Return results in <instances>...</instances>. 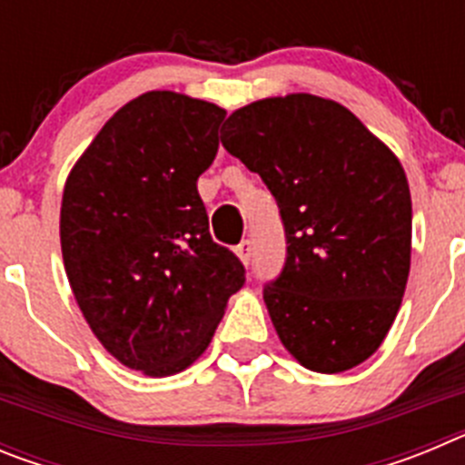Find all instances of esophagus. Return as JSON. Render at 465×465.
<instances>
[{
	"label": "esophagus",
	"mask_w": 465,
	"mask_h": 465,
	"mask_svg": "<svg viewBox=\"0 0 465 465\" xmlns=\"http://www.w3.org/2000/svg\"><path fill=\"white\" fill-rule=\"evenodd\" d=\"M235 253L240 256V261L244 262V265H249V262H252V253H253V242L252 240H242L240 244L235 246Z\"/></svg>",
	"instance_id": "obj_1"
}]
</instances>
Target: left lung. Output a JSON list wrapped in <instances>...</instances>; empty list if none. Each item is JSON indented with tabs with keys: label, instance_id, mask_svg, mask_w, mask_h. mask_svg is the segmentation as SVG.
<instances>
[{
	"label": "left lung",
	"instance_id": "obj_1",
	"mask_svg": "<svg viewBox=\"0 0 465 465\" xmlns=\"http://www.w3.org/2000/svg\"><path fill=\"white\" fill-rule=\"evenodd\" d=\"M221 142L277 200L286 258L262 298L283 347L314 372L363 363L410 274L412 200L398 158L351 111L314 94L242 106Z\"/></svg>",
	"mask_w": 465,
	"mask_h": 465
}]
</instances>
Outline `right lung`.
<instances>
[{
  "label": "right lung",
  "mask_w": 465,
  "mask_h": 465,
  "mask_svg": "<svg viewBox=\"0 0 465 465\" xmlns=\"http://www.w3.org/2000/svg\"><path fill=\"white\" fill-rule=\"evenodd\" d=\"M223 118L186 94H139L64 186L60 242L74 298L106 351L146 375L188 368L246 282L240 258L209 235L197 193Z\"/></svg>",
  "instance_id": "1"
}]
</instances>
